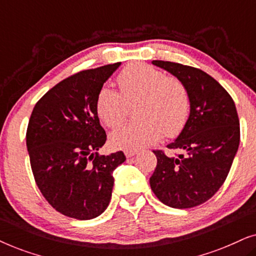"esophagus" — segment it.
Segmentation results:
<instances>
[{
	"mask_svg": "<svg viewBox=\"0 0 256 256\" xmlns=\"http://www.w3.org/2000/svg\"><path fill=\"white\" fill-rule=\"evenodd\" d=\"M126 156L128 157H132V156H135L136 154H138V150H135V149H129V150H126Z\"/></svg>",
	"mask_w": 256,
	"mask_h": 256,
	"instance_id": "34e87169",
	"label": "esophagus"
}]
</instances>
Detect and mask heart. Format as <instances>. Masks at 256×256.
Returning <instances> with one entry per match:
<instances>
[{
  "label": "heart",
  "mask_w": 256,
  "mask_h": 256,
  "mask_svg": "<svg viewBox=\"0 0 256 256\" xmlns=\"http://www.w3.org/2000/svg\"><path fill=\"white\" fill-rule=\"evenodd\" d=\"M118 90L104 86L98 93L96 108L107 127L120 126L127 115V104L140 99L135 110L138 120L112 132L114 146L140 149L162 138H174L186 124L191 108L190 93L176 76H166L144 62L129 64L118 73Z\"/></svg>",
  "instance_id": "b5f03b06"
}]
</instances>
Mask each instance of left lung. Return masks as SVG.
<instances>
[{
    "instance_id": "obj_1",
    "label": "left lung",
    "mask_w": 256,
    "mask_h": 256,
    "mask_svg": "<svg viewBox=\"0 0 256 256\" xmlns=\"http://www.w3.org/2000/svg\"><path fill=\"white\" fill-rule=\"evenodd\" d=\"M152 64L186 85L191 108L183 130L168 146L174 155L154 150L157 166L150 186L163 204L191 208L212 198L226 180L239 148V116L232 96L206 72L180 62Z\"/></svg>"
}]
</instances>
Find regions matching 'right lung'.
<instances>
[{
	"instance_id": "right-lung-1",
	"label": "right lung",
	"mask_w": 256,
	"mask_h": 256,
	"mask_svg": "<svg viewBox=\"0 0 256 256\" xmlns=\"http://www.w3.org/2000/svg\"><path fill=\"white\" fill-rule=\"evenodd\" d=\"M121 62L84 70L48 90L34 107L26 148L38 188L62 214L96 218L110 202L113 171L126 160L122 152L99 155L107 135L96 102L104 84Z\"/></svg>"
}]
</instances>
